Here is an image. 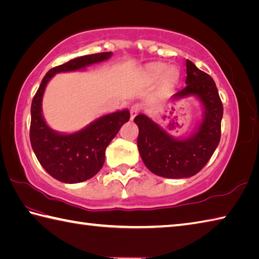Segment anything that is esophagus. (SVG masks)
<instances>
[{
	"label": "esophagus",
	"mask_w": 259,
	"mask_h": 259,
	"mask_svg": "<svg viewBox=\"0 0 259 259\" xmlns=\"http://www.w3.org/2000/svg\"><path fill=\"white\" fill-rule=\"evenodd\" d=\"M140 110H141V106L140 105H138V104H135V105H133L131 107V119H133L134 117L138 115L139 113H140Z\"/></svg>",
	"instance_id": "esophagus-1"
}]
</instances>
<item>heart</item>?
<instances>
[{"instance_id": "heart-1", "label": "heart", "mask_w": 259, "mask_h": 259, "mask_svg": "<svg viewBox=\"0 0 259 259\" xmlns=\"http://www.w3.org/2000/svg\"><path fill=\"white\" fill-rule=\"evenodd\" d=\"M165 71L167 73H165ZM148 73L149 76L153 80L160 79V77H162L164 74L167 76V79H175V77L177 76V71H176V69L171 67V69L168 70V65L165 64V63H155V64L151 65L149 67Z\"/></svg>"}]
</instances>
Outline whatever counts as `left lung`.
Returning a JSON list of instances; mask_svg holds the SVG:
<instances>
[{
  "mask_svg": "<svg viewBox=\"0 0 259 259\" xmlns=\"http://www.w3.org/2000/svg\"><path fill=\"white\" fill-rule=\"evenodd\" d=\"M186 87L176 92L172 100L193 96L201 102L202 120L188 138H175L144 114L134 118L139 127L138 148L151 172L160 177L188 178L201 171L211 159L221 138L223 106L215 82L187 60Z\"/></svg>",
  "mask_w": 259,
  "mask_h": 259,
  "instance_id": "obj_1",
  "label": "left lung"
}]
</instances>
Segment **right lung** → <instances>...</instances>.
<instances>
[{
  "label": "right lung",
  "instance_id": "add662e5",
  "mask_svg": "<svg viewBox=\"0 0 259 259\" xmlns=\"http://www.w3.org/2000/svg\"><path fill=\"white\" fill-rule=\"evenodd\" d=\"M111 52L73 58L53 67L44 76L31 102L30 143L42 168L53 178L65 184L82 183L99 172L105 152L121 126L130 119L128 109L117 110L95 119L75 133L65 134L52 130L42 116L41 102L46 85L56 73L85 69L109 60Z\"/></svg>",
  "mask_w": 259,
  "mask_h": 259
}]
</instances>
